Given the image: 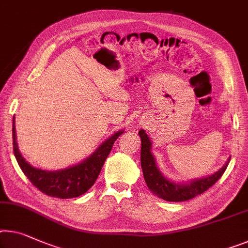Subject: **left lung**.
Listing matches in <instances>:
<instances>
[{
	"instance_id": "8db88e82",
	"label": "left lung",
	"mask_w": 248,
	"mask_h": 248,
	"mask_svg": "<svg viewBox=\"0 0 248 248\" xmlns=\"http://www.w3.org/2000/svg\"><path fill=\"white\" fill-rule=\"evenodd\" d=\"M138 135L141 139L140 160H141V168L145 182L151 193L167 202H178L189 201L196 196L202 194L223 176L231 159V157L228 158L226 164L219 170L214 172L213 175L202 177V178H195L187 183L175 182V180L168 179L167 177H165L157 166L155 156L151 153L153 142H151L147 132L141 129V130H139Z\"/></svg>"
}]
</instances>
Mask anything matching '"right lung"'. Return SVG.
Masks as SVG:
<instances>
[{"mask_svg": "<svg viewBox=\"0 0 248 248\" xmlns=\"http://www.w3.org/2000/svg\"><path fill=\"white\" fill-rule=\"evenodd\" d=\"M13 150L14 156L24 175L40 191L51 197L62 199L75 198L83 195L93 186L105 161L112 149V146L118 137L124 134V130L114 132L107 138L90 156L80 161L79 164L70 166L60 170H43L33 167L25 160L18 150L16 142V119L13 118Z\"/></svg>", "mask_w": 248, "mask_h": 248, "instance_id": "1", "label": "right lung"}]
</instances>
